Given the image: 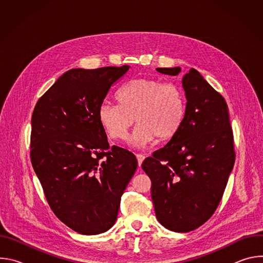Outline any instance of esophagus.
<instances>
[{
	"label": "esophagus",
	"instance_id": "obj_1",
	"mask_svg": "<svg viewBox=\"0 0 263 263\" xmlns=\"http://www.w3.org/2000/svg\"><path fill=\"white\" fill-rule=\"evenodd\" d=\"M136 158H137V162H138V165L140 166V165H141V163H142V161L144 160L145 156H144L143 154H136Z\"/></svg>",
	"mask_w": 263,
	"mask_h": 263
}]
</instances>
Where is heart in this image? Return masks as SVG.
<instances>
[{"instance_id":"1","label":"heart","mask_w":263,"mask_h":263,"mask_svg":"<svg viewBox=\"0 0 263 263\" xmlns=\"http://www.w3.org/2000/svg\"><path fill=\"white\" fill-rule=\"evenodd\" d=\"M119 103L106 102L99 109V119L112 139L126 138L129 129L138 124L131 140L143 144L156 137L166 140L180 130L186 114L183 90L160 79L137 78L118 91Z\"/></svg>"}]
</instances>
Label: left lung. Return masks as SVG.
I'll return each instance as SVG.
<instances>
[{
    "label": "left lung",
    "instance_id": "obj_1",
    "mask_svg": "<svg viewBox=\"0 0 263 263\" xmlns=\"http://www.w3.org/2000/svg\"><path fill=\"white\" fill-rule=\"evenodd\" d=\"M176 76L177 67L156 68ZM186 114L178 133L141 167L152 182L157 219L175 232L193 231L216 210L235 162L226 101L191 68L183 77Z\"/></svg>",
    "mask_w": 263,
    "mask_h": 263
}]
</instances>
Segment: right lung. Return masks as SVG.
<instances>
[{"instance_id":"obj_1","label":"right lung","mask_w":263,"mask_h":263,"mask_svg":"<svg viewBox=\"0 0 263 263\" xmlns=\"http://www.w3.org/2000/svg\"><path fill=\"white\" fill-rule=\"evenodd\" d=\"M128 65L72 68L37 101L31 119L30 158L55 215L80 234L114 226L137 159L109 146L99 109Z\"/></svg>"}]
</instances>
